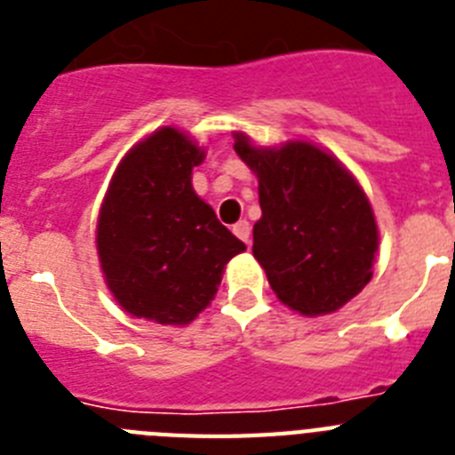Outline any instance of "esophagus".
I'll return each instance as SVG.
<instances>
[{"instance_id": "34e87169", "label": "esophagus", "mask_w": 455, "mask_h": 455, "mask_svg": "<svg viewBox=\"0 0 455 455\" xmlns=\"http://www.w3.org/2000/svg\"><path fill=\"white\" fill-rule=\"evenodd\" d=\"M232 232H235L243 243H251V223H248V220H239V223L232 225Z\"/></svg>"}]
</instances>
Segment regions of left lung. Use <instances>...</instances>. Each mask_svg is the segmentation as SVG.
I'll use <instances>...</instances> for the list:
<instances>
[{
    "label": "left lung",
    "mask_w": 455,
    "mask_h": 455,
    "mask_svg": "<svg viewBox=\"0 0 455 455\" xmlns=\"http://www.w3.org/2000/svg\"><path fill=\"white\" fill-rule=\"evenodd\" d=\"M232 136L259 184L262 219L252 228V255L268 284L299 315H332L373 275L380 235L367 193L312 140L268 148L243 132Z\"/></svg>",
    "instance_id": "left-lung-1"
}]
</instances>
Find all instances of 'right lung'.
I'll list each match as a JSON object with an SVG mask.
<instances>
[{
    "instance_id": "1",
    "label": "right lung",
    "mask_w": 455,
    "mask_h": 455,
    "mask_svg": "<svg viewBox=\"0 0 455 455\" xmlns=\"http://www.w3.org/2000/svg\"><path fill=\"white\" fill-rule=\"evenodd\" d=\"M204 148L159 127L124 152L95 230L100 268L116 303L136 319L187 325L214 300L225 264L246 251L193 191Z\"/></svg>"
}]
</instances>
